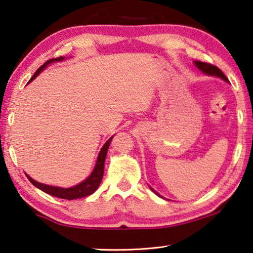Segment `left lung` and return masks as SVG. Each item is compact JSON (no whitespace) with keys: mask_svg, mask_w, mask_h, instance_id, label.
<instances>
[{"mask_svg":"<svg viewBox=\"0 0 253 253\" xmlns=\"http://www.w3.org/2000/svg\"><path fill=\"white\" fill-rule=\"evenodd\" d=\"M195 65L197 66V68H200V71H202L203 73H206V74L218 76V78H220L222 80H225L226 82H228V79L226 78V75L221 72V69H219L217 67V66L208 64V63H202V61H195ZM152 190L156 194V195H159V194H157L155 190H154V189H152Z\"/></svg>","mask_w":253,"mask_h":253,"instance_id":"obj_1","label":"left lung"}]
</instances>
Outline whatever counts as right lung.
Listing matches in <instances>:
<instances>
[{
  "instance_id": "right-lung-1",
  "label": "right lung",
  "mask_w": 253,
  "mask_h": 253,
  "mask_svg": "<svg viewBox=\"0 0 253 253\" xmlns=\"http://www.w3.org/2000/svg\"><path fill=\"white\" fill-rule=\"evenodd\" d=\"M63 59H64V57H59V58H56V59L47 60L45 64H43L41 67H40L38 71L35 72V74L33 75V78L31 79V81H32V80H34L36 76H38L40 73H41L43 69H44L50 63H53V61H60V60H63ZM31 81H29V82H31ZM112 138H109L108 140H107V142H106V144L102 146L101 151L99 153V156H98L96 167H94L92 173L89 175V178H86L85 180L82 181L81 184L76 185V186H74V187H71V188L53 187V186L44 185V184H41V182L35 181L34 179H32L31 177H28V175L26 174L27 178H28V180L31 181L32 184L35 186V187H38L39 189L43 190V192L46 193V194H49V195L59 197V199L75 200V199H80V197H85L87 195H91V194H92L94 190H96L98 187H99V185H100V182H101L102 175H104L105 159H106V155H107V151H108L109 144H111V141H112Z\"/></svg>"
}]
</instances>
